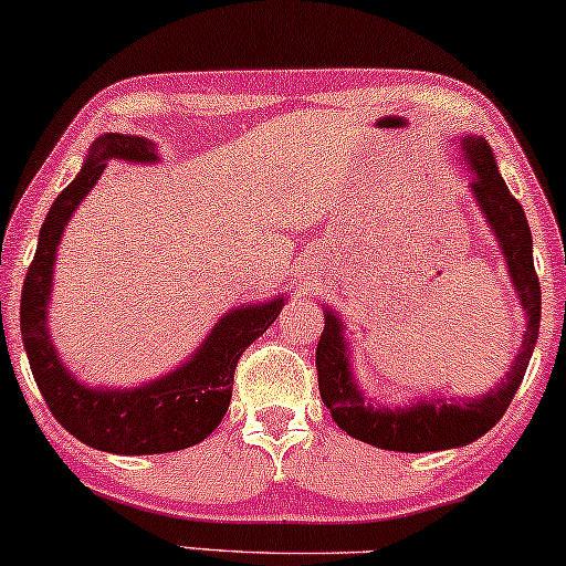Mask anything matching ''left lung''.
I'll return each instance as SVG.
<instances>
[{
    "instance_id": "obj_1",
    "label": "left lung",
    "mask_w": 566,
    "mask_h": 566,
    "mask_svg": "<svg viewBox=\"0 0 566 566\" xmlns=\"http://www.w3.org/2000/svg\"><path fill=\"white\" fill-rule=\"evenodd\" d=\"M460 156L471 171V195L486 218L499 249L504 254L512 289L525 314L523 343L515 361L496 387L481 398H444L427 395L408 406H379L366 395L350 369V346L340 314L325 310V329L317 343V374L322 402L329 408L333 421L348 437L379 450L392 452H437L465 447L496 427L510 408L520 381L531 364L541 327V283L533 265V237L527 218L499 174L494 150L483 137L465 135L458 139Z\"/></svg>"
}]
</instances>
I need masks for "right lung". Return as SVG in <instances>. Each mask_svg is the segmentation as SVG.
<instances>
[{"label": "right lung", "mask_w": 566, "mask_h": 566, "mask_svg": "<svg viewBox=\"0 0 566 566\" xmlns=\"http://www.w3.org/2000/svg\"><path fill=\"white\" fill-rule=\"evenodd\" d=\"M158 164V148L137 135L106 132L87 150L75 181L56 197L39 233L20 296V329L35 385L59 423L95 450L114 454H164L210 437L231 402L233 371L247 346L273 325L285 296L241 304L226 312L187 361L137 387H91L59 358L49 333L56 247L72 212L104 174L106 160Z\"/></svg>", "instance_id": "1"}]
</instances>
